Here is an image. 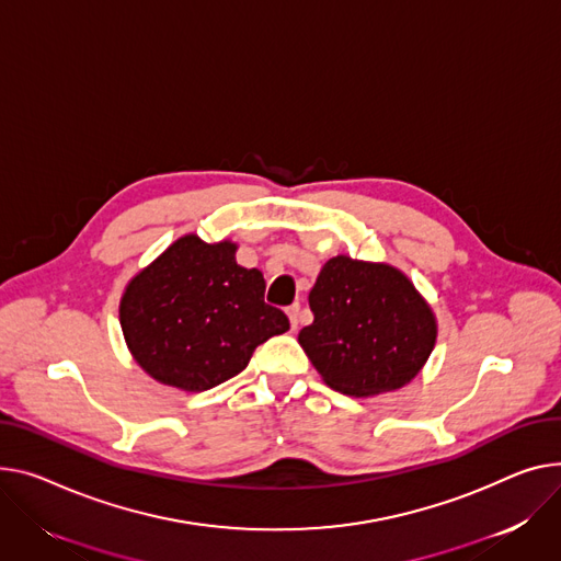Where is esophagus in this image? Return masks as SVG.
Listing matches in <instances>:
<instances>
[{"mask_svg": "<svg viewBox=\"0 0 561 561\" xmlns=\"http://www.w3.org/2000/svg\"><path fill=\"white\" fill-rule=\"evenodd\" d=\"M286 313H288V320H290V327L293 329H297V322H300V305H290L288 309H286Z\"/></svg>", "mask_w": 561, "mask_h": 561, "instance_id": "esophagus-1", "label": "esophagus"}]
</instances>
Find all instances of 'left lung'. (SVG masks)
<instances>
[{"label": "left lung", "instance_id": "1", "mask_svg": "<svg viewBox=\"0 0 561 561\" xmlns=\"http://www.w3.org/2000/svg\"><path fill=\"white\" fill-rule=\"evenodd\" d=\"M313 322L297 335L322 379L367 397L413 379L435 345V318L403 273L333 256L311 293Z\"/></svg>", "mask_w": 561, "mask_h": 561}]
</instances>
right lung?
Returning <instances> with one entry per match:
<instances>
[{
  "label": "right lung",
  "instance_id": "right-lung-1",
  "mask_svg": "<svg viewBox=\"0 0 561 561\" xmlns=\"http://www.w3.org/2000/svg\"><path fill=\"white\" fill-rule=\"evenodd\" d=\"M230 241L178 239L122 297V329L137 363L164 386L203 392L237 377L252 352L290 324L266 305V279L243 268Z\"/></svg>",
  "mask_w": 561,
  "mask_h": 561
}]
</instances>
